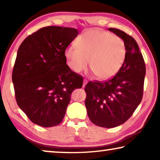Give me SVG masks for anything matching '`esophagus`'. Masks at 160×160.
Instances as JSON below:
<instances>
[{"label":"esophagus","mask_w":160,"mask_h":160,"mask_svg":"<svg viewBox=\"0 0 160 160\" xmlns=\"http://www.w3.org/2000/svg\"><path fill=\"white\" fill-rule=\"evenodd\" d=\"M87 83H88V80H84V82H83V88H85V86L87 85Z\"/></svg>","instance_id":"34e87169"}]
</instances>
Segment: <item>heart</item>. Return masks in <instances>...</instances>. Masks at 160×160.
I'll return each instance as SVG.
<instances>
[{"label": "heart", "instance_id": "b5f03b06", "mask_svg": "<svg viewBox=\"0 0 160 160\" xmlns=\"http://www.w3.org/2000/svg\"><path fill=\"white\" fill-rule=\"evenodd\" d=\"M78 48L70 46L65 51L68 66L76 73L90 68L97 78L107 80L118 73L126 57V47L121 38L100 29H90L78 39Z\"/></svg>", "mask_w": 160, "mask_h": 160}]
</instances>
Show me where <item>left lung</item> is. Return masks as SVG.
I'll return each mask as SVG.
<instances>
[{"instance_id":"left-lung-1","label":"left lung","mask_w":160,"mask_h":160,"mask_svg":"<svg viewBox=\"0 0 160 160\" xmlns=\"http://www.w3.org/2000/svg\"><path fill=\"white\" fill-rule=\"evenodd\" d=\"M108 29L125 42V62L112 79L89 82L85 90L89 118L97 126L111 128L125 123L141 102L146 70L142 53L133 38L120 29Z\"/></svg>"}]
</instances>
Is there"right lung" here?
<instances>
[{"label":"right lung","instance_id":"1","mask_svg":"<svg viewBox=\"0 0 160 160\" xmlns=\"http://www.w3.org/2000/svg\"><path fill=\"white\" fill-rule=\"evenodd\" d=\"M79 32L49 26L29 35L18 48L12 70L16 101L34 123L48 128L61 123L72 91L83 79L69 68L65 51Z\"/></svg>","mask_w":160,"mask_h":160}]
</instances>
